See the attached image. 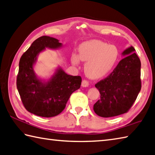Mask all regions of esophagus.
Returning <instances> with one entry per match:
<instances>
[{"mask_svg": "<svg viewBox=\"0 0 155 155\" xmlns=\"http://www.w3.org/2000/svg\"><path fill=\"white\" fill-rule=\"evenodd\" d=\"M88 86H89V83H88V81H87L84 80L81 81V86H82V87H88Z\"/></svg>", "mask_w": 155, "mask_h": 155, "instance_id": "1", "label": "esophagus"}]
</instances>
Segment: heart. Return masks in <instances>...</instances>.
Wrapping results in <instances>:
<instances>
[{
	"instance_id": "1",
	"label": "heart",
	"mask_w": 155,
	"mask_h": 155,
	"mask_svg": "<svg viewBox=\"0 0 155 155\" xmlns=\"http://www.w3.org/2000/svg\"><path fill=\"white\" fill-rule=\"evenodd\" d=\"M118 58L119 51L116 46L101 40H92L81 44L79 47L78 56L72 55L71 63L78 65L80 60L85 61L84 71L87 76L98 80L112 71Z\"/></svg>"
}]
</instances>
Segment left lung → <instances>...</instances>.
I'll use <instances>...</instances> for the list:
<instances>
[{
	"mask_svg": "<svg viewBox=\"0 0 155 155\" xmlns=\"http://www.w3.org/2000/svg\"><path fill=\"white\" fill-rule=\"evenodd\" d=\"M132 46L121 53L122 59L109 76L95 85L101 98L94 110L102 117H111L127 112L141 90V63Z\"/></svg>",
	"mask_w": 155,
	"mask_h": 155,
	"instance_id": "8db88e82",
	"label": "left lung"
}]
</instances>
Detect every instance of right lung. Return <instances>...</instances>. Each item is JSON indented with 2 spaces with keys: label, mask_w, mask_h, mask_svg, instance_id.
Segmentation results:
<instances>
[{
  "label": "right lung",
  "mask_w": 155,
  "mask_h": 155,
  "mask_svg": "<svg viewBox=\"0 0 155 155\" xmlns=\"http://www.w3.org/2000/svg\"><path fill=\"white\" fill-rule=\"evenodd\" d=\"M62 46L59 40L43 36L35 40L20 59L17 87L26 110L36 115L52 117L59 115L71 94L80 87L81 77L67 74L61 66L48 79L40 78L34 71L40 52Z\"/></svg>",
  "instance_id": "right-lung-1"
}]
</instances>
